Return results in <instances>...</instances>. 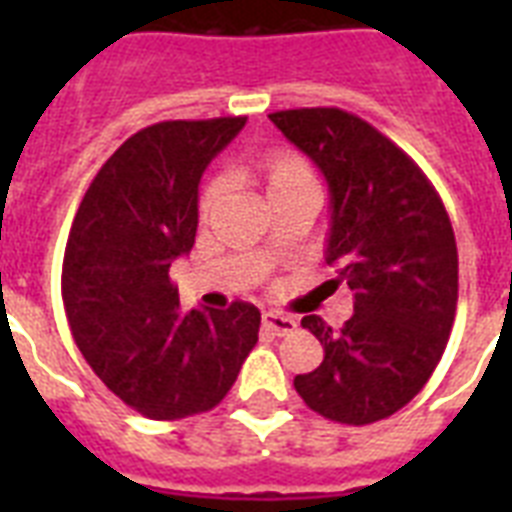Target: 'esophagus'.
<instances>
[{
  "label": "esophagus",
  "mask_w": 512,
  "mask_h": 512,
  "mask_svg": "<svg viewBox=\"0 0 512 512\" xmlns=\"http://www.w3.org/2000/svg\"><path fill=\"white\" fill-rule=\"evenodd\" d=\"M263 327L276 337H284V335H292L297 329V321L284 316V313H276V311H268L263 313Z\"/></svg>",
  "instance_id": "34e87169"
}]
</instances>
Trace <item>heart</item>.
<instances>
[{"mask_svg":"<svg viewBox=\"0 0 512 512\" xmlns=\"http://www.w3.org/2000/svg\"><path fill=\"white\" fill-rule=\"evenodd\" d=\"M252 170H255L257 180L265 185L268 199L279 196V193L295 191V188H305V185H316L311 167L292 151H268V154L257 156L252 162ZM220 196H223V183L220 180L204 183L199 193V215L207 217L220 201Z\"/></svg>","mask_w":512,"mask_h":512,"instance_id":"b5f03b06","label":"heart"}]
</instances>
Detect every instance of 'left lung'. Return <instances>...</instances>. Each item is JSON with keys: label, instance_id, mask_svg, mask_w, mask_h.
<instances>
[{"label": "left lung", "instance_id": "1", "mask_svg": "<svg viewBox=\"0 0 512 512\" xmlns=\"http://www.w3.org/2000/svg\"><path fill=\"white\" fill-rule=\"evenodd\" d=\"M271 122L324 172L327 263L353 292V316L303 327L324 348L295 390L327 420L369 425L412 401L444 356L457 311V241L425 172L342 108L276 111Z\"/></svg>", "mask_w": 512, "mask_h": 512}]
</instances>
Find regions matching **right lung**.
I'll list each match as a JSON object with an SVG mask.
<instances>
[{
  "mask_svg": "<svg viewBox=\"0 0 512 512\" xmlns=\"http://www.w3.org/2000/svg\"><path fill=\"white\" fill-rule=\"evenodd\" d=\"M247 116L159 122L116 148L76 209L63 255V305L84 361L148 420L215 409L260 332L252 303L180 311L170 281L199 225L207 164Z\"/></svg>",
  "mask_w": 512,
  "mask_h": 512,
  "instance_id": "right-lung-1",
  "label": "right lung"
}]
</instances>
